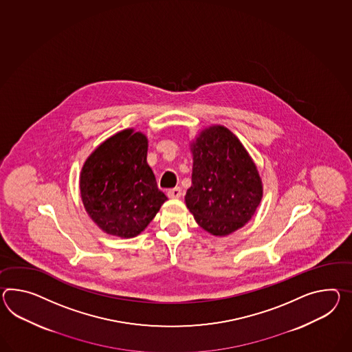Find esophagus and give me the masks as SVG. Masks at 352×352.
<instances>
[{"instance_id": "esophagus-1", "label": "esophagus", "mask_w": 352, "mask_h": 352, "mask_svg": "<svg viewBox=\"0 0 352 352\" xmlns=\"http://www.w3.org/2000/svg\"><path fill=\"white\" fill-rule=\"evenodd\" d=\"M168 197L169 198H180L182 197V189L179 187H175V188L169 189L166 192Z\"/></svg>"}]
</instances>
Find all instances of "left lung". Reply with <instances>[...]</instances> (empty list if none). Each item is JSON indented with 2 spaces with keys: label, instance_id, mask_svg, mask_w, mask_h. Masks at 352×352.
<instances>
[{
  "label": "left lung",
  "instance_id": "left-lung-1",
  "mask_svg": "<svg viewBox=\"0 0 352 352\" xmlns=\"http://www.w3.org/2000/svg\"><path fill=\"white\" fill-rule=\"evenodd\" d=\"M192 186L186 205L198 225L216 236L243 228L263 196L256 164L230 129L211 126L190 144Z\"/></svg>",
  "mask_w": 352,
  "mask_h": 352
}]
</instances>
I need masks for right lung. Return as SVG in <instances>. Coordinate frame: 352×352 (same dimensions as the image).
I'll return each mask as SVG.
<instances>
[{
	"label": "right lung",
	"mask_w": 352,
	"mask_h": 352,
	"mask_svg": "<svg viewBox=\"0 0 352 352\" xmlns=\"http://www.w3.org/2000/svg\"><path fill=\"white\" fill-rule=\"evenodd\" d=\"M147 146L144 133L123 129L98 146L81 169L86 212L107 234L138 236L168 199L146 162Z\"/></svg>",
	"instance_id": "right-lung-1"
}]
</instances>
